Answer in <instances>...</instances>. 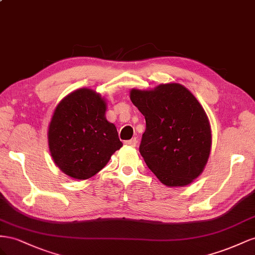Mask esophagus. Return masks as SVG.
<instances>
[{"label":"esophagus","instance_id":"obj_1","mask_svg":"<svg viewBox=\"0 0 255 255\" xmlns=\"http://www.w3.org/2000/svg\"><path fill=\"white\" fill-rule=\"evenodd\" d=\"M136 143H137L136 137H132V139H130V140L125 141V144H126V145H128V146H131V147H134L135 145H136Z\"/></svg>","mask_w":255,"mask_h":255}]
</instances>
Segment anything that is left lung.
Masks as SVG:
<instances>
[{
	"label": "left lung",
	"instance_id": "1",
	"mask_svg": "<svg viewBox=\"0 0 255 255\" xmlns=\"http://www.w3.org/2000/svg\"><path fill=\"white\" fill-rule=\"evenodd\" d=\"M130 99L146 122L139 149L149 170L168 187L192 183L212 146L209 122L199 101L177 83L131 90Z\"/></svg>",
	"mask_w": 255,
	"mask_h": 255
}]
</instances>
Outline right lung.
Returning <instances> with one entry per match:
<instances>
[{
  "label": "right lung",
  "instance_id": "add662e5",
  "mask_svg": "<svg viewBox=\"0 0 255 255\" xmlns=\"http://www.w3.org/2000/svg\"><path fill=\"white\" fill-rule=\"evenodd\" d=\"M105 113V100L89 89L72 92L55 108L49 125V148L66 175L91 178L123 146L116 127Z\"/></svg>",
  "mask_w": 255,
  "mask_h": 255
}]
</instances>
